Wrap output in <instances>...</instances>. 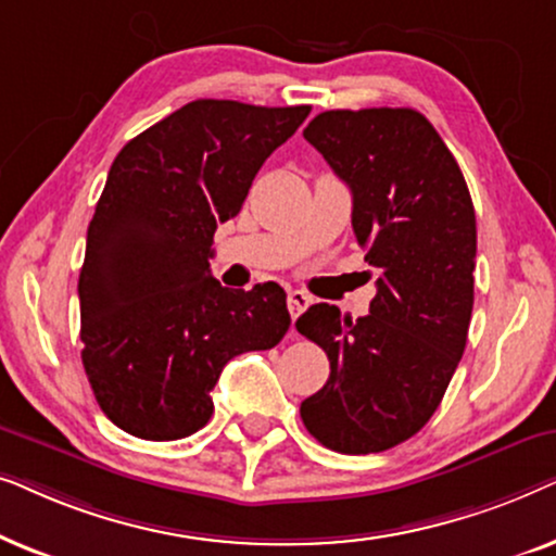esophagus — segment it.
<instances>
[{"instance_id": "obj_1", "label": "esophagus", "mask_w": 556, "mask_h": 556, "mask_svg": "<svg viewBox=\"0 0 556 556\" xmlns=\"http://www.w3.org/2000/svg\"><path fill=\"white\" fill-rule=\"evenodd\" d=\"M311 306V295H306L303 291H288V311H291V318L295 321L303 311Z\"/></svg>"}]
</instances>
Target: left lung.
Returning <instances> with one entry per match:
<instances>
[{
  "instance_id": "8db88e82",
  "label": "left lung",
  "mask_w": 556,
  "mask_h": 556,
  "mask_svg": "<svg viewBox=\"0 0 556 556\" xmlns=\"http://www.w3.org/2000/svg\"><path fill=\"white\" fill-rule=\"evenodd\" d=\"M306 141L352 189V227L382 270L364 318L316 303L295 321L329 356L301 420L337 453H382L435 413L468 339L476 212L458 162L413 109L324 111Z\"/></svg>"
}]
</instances>
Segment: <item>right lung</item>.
Masks as SVG:
<instances>
[{"label":"right lung","instance_id":"obj_1","mask_svg":"<svg viewBox=\"0 0 556 556\" xmlns=\"http://www.w3.org/2000/svg\"><path fill=\"white\" fill-rule=\"evenodd\" d=\"M308 113L200 98L113 159L78 280L80 356L98 405L128 435H192L212 417L225 364L286 337L283 288L232 291L210 257L217 225Z\"/></svg>","mask_w":556,"mask_h":556}]
</instances>
